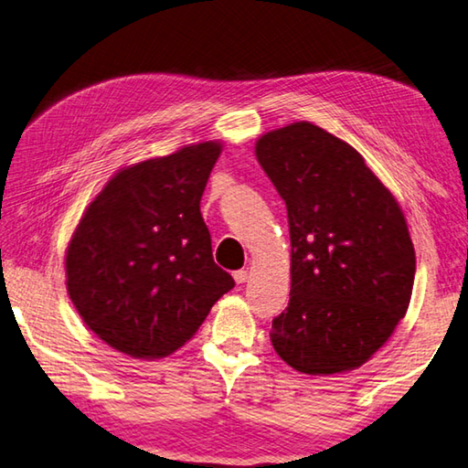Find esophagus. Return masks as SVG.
<instances>
[{
  "instance_id": "esophagus-1",
  "label": "esophagus",
  "mask_w": 468,
  "mask_h": 468,
  "mask_svg": "<svg viewBox=\"0 0 468 468\" xmlns=\"http://www.w3.org/2000/svg\"><path fill=\"white\" fill-rule=\"evenodd\" d=\"M234 281L238 285H242V283H246V281H249V271H236L234 272Z\"/></svg>"
}]
</instances>
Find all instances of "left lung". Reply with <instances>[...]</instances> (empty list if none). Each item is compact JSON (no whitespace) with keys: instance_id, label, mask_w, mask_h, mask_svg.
Segmentation results:
<instances>
[{"instance_id":"left-lung-1","label":"left lung","mask_w":468,"mask_h":468,"mask_svg":"<svg viewBox=\"0 0 468 468\" xmlns=\"http://www.w3.org/2000/svg\"><path fill=\"white\" fill-rule=\"evenodd\" d=\"M254 153L291 236V297L272 348L299 373L352 371L408 312L416 252L403 211L355 148L310 122L267 132Z\"/></svg>"}]
</instances>
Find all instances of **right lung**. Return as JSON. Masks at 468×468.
<instances>
[{"label":"right lung","instance_id":"right-lung-1","mask_svg":"<svg viewBox=\"0 0 468 468\" xmlns=\"http://www.w3.org/2000/svg\"><path fill=\"white\" fill-rule=\"evenodd\" d=\"M222 144L124 166L70 238L67 291L97 338L134 358L181 348L234 287L214 262L199 201Z\"/></svg>","mask_w":468,"mask_h":468}]
</instances>
